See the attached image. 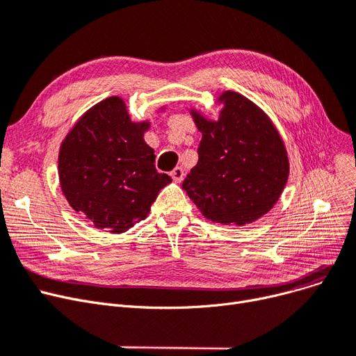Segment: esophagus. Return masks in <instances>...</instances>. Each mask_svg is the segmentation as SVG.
Segmentation results:
<instances>
[{
    "label": "esophagus",
    "instance_id": "esophagus-1",
    "mask_svg": "<svg viewBox=\"0 0 356 356\" xmlns=\"http://www.w3.org/2000/svg\"><path fill=\"white\" fill-rule=\"evenodd\" d=\"M170 176H172V179L176 181V183H180L183 179H184V170L181 167H176L172 173H170Z\"/></svg>",
    "mask_w": 356,
    "mask_h": 356
}]
</instances>
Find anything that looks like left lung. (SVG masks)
I'll return each mask as SVG.
<instances>
[{
	"label": "left lung",
	"mask_w": 356,
	"mask_h": 356,
	"mask_svg": "<svg viewBox=\"0 0 356 356\" xmlns=\"http://www.w3.org/2000/svg\"><path fill=\"white\" fill-rule=\"evenodd\" d=\"M221 102L216 122L193 115L202 140L181 188L208 220L244 225L276 204L289 164L280 134L254 103L234 91Z\"/></svg>",
	"instance_id": "left-lung-1"
}]
</instances>
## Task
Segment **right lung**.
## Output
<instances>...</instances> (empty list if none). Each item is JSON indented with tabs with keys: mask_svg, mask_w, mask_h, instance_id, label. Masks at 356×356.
I'll return each mask as SVG.
<instances>
[{
	"mask_svg": "<svg viewBox=\"0 0 356 356\" xmlns=\"http://www.w3.org/2000/svg\"><path fill=\"white\" fill-rule=\"evenodd\" d=\"M148 127L132 123L123 100L109 97L86 112L63 143L60 188L96 228L123 233L145 220L172 181L154 165V149L144 141Z\"/></svg>",
	"mask_w": 356,
	"mask_h": 356,
	"instance_id": "obj_1",
	"label": "right lung"
}]
</instances>
